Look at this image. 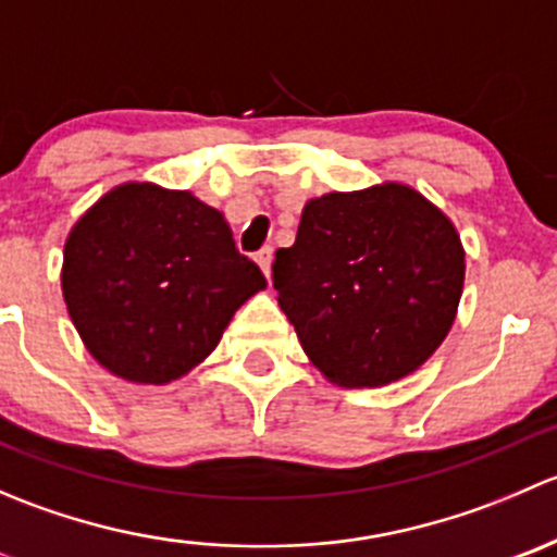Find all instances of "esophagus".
Segmentation results:
<instances>
[{"instance_id": "obj_1", "label": "esophagus", "mask_w": 557, "mask_h": 557, "mask_svg": "<svg viewBox=\"0 0 557 557\" xmlns=\"http://www.w3.org/2000/svg\"><path fill=\"white\" fill-rule=\"evenodd\" d=\"M256 263L261 267L263 277L269 280V274H272V247H261V250L256 252Z\"/></svg>"}]
</instances>
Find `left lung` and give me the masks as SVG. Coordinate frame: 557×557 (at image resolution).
Instances as JSON below:
<instances>
[{
    "label": "left lung",
    "instance_id": "obj_1",
    "mask_svg": "<svg viewBox=\"0 0 557 557\" xmlns=\"http://www.w3.org/2000/svg\"><path fill=\"white\" fill-rule=\"evenodd\" d=\"M463 256L434 201L385 180L307 201L296 243L274 252L272 283L329 383L383 387L418 372L450 334Z\"/></svg>",
    "mask_w": 557,
    "mask_h": 557
}]
</instances>
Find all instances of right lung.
<instances>
[{
  "instance_id": "1",
  "label": "right lung",
  "mask_w": 557,
  "mask_h": 557,
  "mask_svg": "<svg viewBox=\"0 0 557 557\" xmlns=\"http://www.w3.org/2000/svg\"><path fill=\"white\" fill-rule=\"evenodd\" d=\"M263 288L223 212L190 190L115 185L64 243L70 320L94 361L126 383L170 385L194 372Z\"/></svg>"
}]
</instances>
